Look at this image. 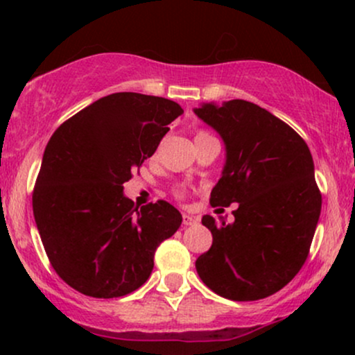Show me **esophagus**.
<instances>
[{
	"label": "esophagus",
	"mask_w": 355,
	"mask_h": 355,
	"mask_svg": "<svg viewBox=\"0 0 355 355\" xmlns=\"http://www.w3.org/2000/svg\"><path fill=\"white\" fill-rule=\"evenodd\" d=\"M193 223H197V218L193 215L183 214V225H193Z\"/></svg>",
	"instance_id": "esophagus-1"
}]
</instances>
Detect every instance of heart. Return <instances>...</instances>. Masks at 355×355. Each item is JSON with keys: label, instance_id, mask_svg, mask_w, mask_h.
<instances>
[{"label": "heart", "instance_id": "heart-1", "mask_svg": "<svg viewBox=\"0 0 355 355\" xmlns=\"http://www.w3.org/2000/svg\"><path fill=\"white\" fill-rule=\"evenodd\" d=\"M198 135H205V133H203V132H200V133H198ZM198 135H197V137H198Z\"/></svg>", "mask_w": 355, "mask_h": 355}]
</instances>
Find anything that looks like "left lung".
<instances>
[{
    "label": "left lung",
    "mask_w": 355,
    "mask_h": 355,
    "mask_svg": "<svg viewBox=\"0 0 355 355\" xmlns=\"http://www.w3.org/2000/svg\"><path fill=\"white\" fill-rule=\"evenodd\" d=\"M193 113L225 145L210 203H239L232 223L202 217L214 242L195 262L198 277L225 299H266L297 275L315 234L322 197L311 150L291 126L250 101L202 103Z\"/></svg>",
    "instance_id": "8db88e82"
}]
</instances>
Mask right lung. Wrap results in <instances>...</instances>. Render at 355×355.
Here are the masks:
<instances>
[{
	"instance_id": "obj_1",
	"label": "right lung",
	"mask_w": 355,
	"mask_h": 355,
	"mask_svg": "<svg viewBox=\"0 0 355 355\" xmlns=\"http://www.w3.org/2000/svg\"><path fill=\"white\" fill-rule=\"evenodd\" d=\"M182 113L162 96L113 93L53 133L33 214L53 268L75 291L96 299L137 291L152 274L157 247L182 225L168 202L138 210L123 193V183Z\"/></svg>"
}]
</instances>
